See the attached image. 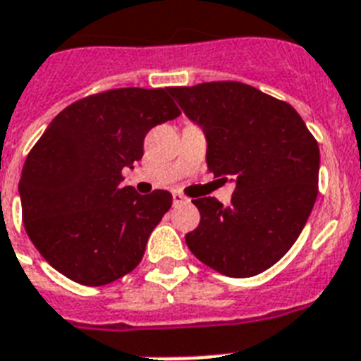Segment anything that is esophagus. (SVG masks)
<instances>
[{"mask_svg":"<svg viewBox=\"0 0 361 361\" xmlns=\"http://www.w3.org/2000/svg\"><path fill=\"white\" fill-rule=\"evenodd\" d=\"M188 201L190 199L186 197V195L180 194V192H173V204H175V207H178V204H186Z\"/></svg>","mask_w":361,"mask_h":361,"instance_id":"obj_1","label":"esophagus"}]
</instances>
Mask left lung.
I'll return each instance as SVG.
<instances>
[{
  "label": "left lung",
  "mask_w": 361,
  "mask_h": 361,
  "mask_svg": "<svg viewBox=\"0 0 361 361\" xmlns=\"http://www.w3.org/2000/svg\"><path fill=\"white\" fill-rule=\"evenodd\" d=\"M184 114L207 134V166L235 180L231 204L197 197L190 252L229 278H252L283 257L319 194L321 152L289 102L242 82L169 87Z\"/></svg>",
  "instance_id": "8db88e82"
}]
</instances>
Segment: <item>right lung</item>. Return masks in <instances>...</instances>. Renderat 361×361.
Here are the masks:
<instances>
[{
	"mask_svg": "<svg viewBox=\"0 0 361 361\" xmlns=\"http://www.w3.org/2000/svg\"><path fill=\"white\" fill-rule=\"evenodd\" d=\"M167 91L83 97L56 115L25 158L18 186L25 233L76 283L100 287L132 272L171 209L166 190L140 195L121 186L123 167L143 157L147 132L180 115Z\"/></svg>",
	"mask_w": 361,
	"mask_h": 361,
	"instance_id": "right-lung-1",
	"label": "right lung"
}]
</instances>
